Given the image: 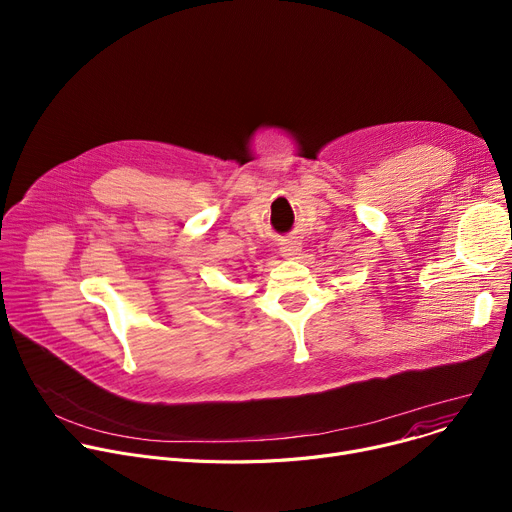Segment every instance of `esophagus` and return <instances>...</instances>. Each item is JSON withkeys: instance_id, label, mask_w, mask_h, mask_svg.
I'll return each instance as SVG.
<instances>
[{"instance_id": "1", "label": "esophagus", "mask_w": 512, "mask_h": 512, "mask_svg": "<svg viewBox=\"0 0 512 512\" xmlns=\"http://www.w3.org/2000/svg\"><path fill=\"white\" fill-rule=\"evenodd\" d=\"M279 251L285 259H298L302 255V245L298 241H285V243H281Z\"/></svg>"}]
</instances>
